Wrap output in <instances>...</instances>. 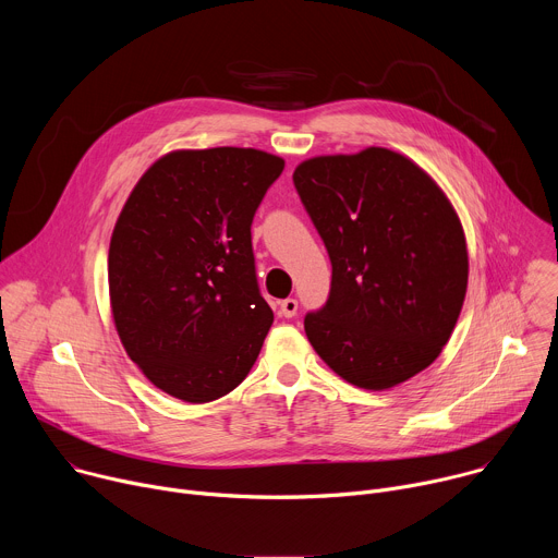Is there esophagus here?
Instances as JSON below:
<instances>
[{
    "label": "esophagus",
    "instance_id": "1",
    "mask_svg": "<svg viewBox=\"0 0 558 558\" xmlns=\"http://www.w3.org/2000/svg\"><path fill=\"white\" fill-rule=\"evenodd\" d=\"M298 313V300L293 298H287L280 302V315L282 317H293Z\"/></svg>",
    "mask_w": 558,
    "mask_h": 558
}]
</instances>
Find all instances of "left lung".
Masks as SVG:
<instances>
[{"mask_svg": "<svg viewBox=\"0 0 558 558\" xmlns=\"http://www.w3.org/2000/svg\"><path fill=\"white\" fill-rule=\"evenodd\" d=\"M293 185L331 260L329 298L304 315L311 347L360 388L424 371L468 284L463 229L444 192L384 147L308 158Z\"/></svg>", "mask_w": 558, "mask_h": 558, "instance_id": "left-lung-1", "label": "left lung"}]
</instances>
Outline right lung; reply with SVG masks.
I'll use <instances>...</instances> for the list:
<instances>
[{
	"instance_id": "obj_1",
	"label": "right lung",
	"mask_w": 558,
	"mask_h": 558,
	"mask_svg": "<svg viewBox=\"0 0 558 558\" xmlns=\"http://www.w3.org/2000/svg\"><path fill=\"white\" fill-rule=\"evenodd\" d=\"M284 161L252 147L183 149L132 190L110 241L112 315L161 390L205 404L252 371L274 323L252 222Z\"/></svg>"
}]
</instances>
